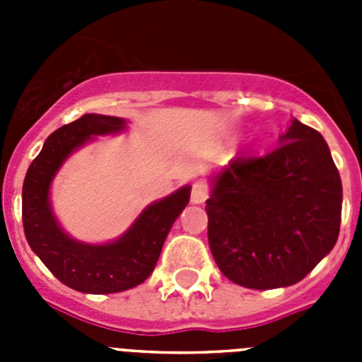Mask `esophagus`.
<instances>
[{
  "label": "esophagus",
  "mask_w": 362,
  "mask_h": 362,
  "mask_svg": "<svg viewBox=\"0 0 362 362\" xmlns=\"http://www.w3.org/2000/svg\"><path fill=\"white\" fill-rule=\"evenodd\" d=\"M209 196H210L209 185L204 183V181H196V183L192 185V192H190L192 203L203 204L204 201L209 199Z\"/></svg>",
  "instance_id": "esophagus-1"
}]
</instances>
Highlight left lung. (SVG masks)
Returning a JSON list of instances; mask_svg holds the SVG:
<instances>
[{
	"label": "left lung",
	"mask_w": 362,
	"mask_h": 362,
	"mask_svg": "<svg viewBox=\"0 0 362 362\" xmlns=\"http://www.w3.org/2000/svg\"><path fill=\"white\" fill-rule=\"evenodd\" d=\"M343 185L317 130L293 119L281 145L238 156L206 199L209 245L219 270L246 288L299 283L339 238Z\"/></svg>",
	"instance_id": "8db88e82"
}]
</instances>
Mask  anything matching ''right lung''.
I'll return each instance as SVG.
<instances>
[{"instance_id":"add662e5","label":"right lung","mask_w":362,"mask_h":362,"mask_svg":"<svg viewBox=\"0 0 362 362\" xmlns=\"http://www.w3.org/2000/svg\"><path fill=\"white\" fill-rule=\"evenodd\" d=\"M123 129L124 119L101 114H85L63 124L47 137L23 181L21 216L28 245L57 279L83 293H116L141 284L156 268L174 221L190 201V187L179 188L150 204L123 238L108 245H83L59 228L49 203L57 168L92 136Z\"/></svg>"}]
</instances>
